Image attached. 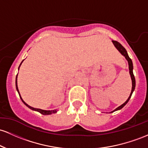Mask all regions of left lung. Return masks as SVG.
Returning a JSON list of instances; mask_svg holds the SVG:
<instances>
[{
  "label": "left lung",
  "instance_id": "obj_1",
  "mask_svg": "<svg viewBox=\"0 0 148 148\" xmlns=\"http://www.w3.org/2000/svg\"><path fill=\"white\" fill-rule=\"evenodd\" d=\"M112 42H113L114 45L115 46V47L117 48V49L119 50V52L121 53V54H122V55H124L125 56V58L127 59V60L128 61V63H129V73L131 75V77H132V92H131L130 94V96H129V97L128 98V99L127 101H125V103H124L122 105H121L120 106H119L118 108H117L115 109V110H114L113 111H112L111 112H114V111L116 110H120V109H122V108L124 107V106L126 105V104L127 103L128 101H129V99H130L131 96H132V94H133V92L134 91V89H135V87H136V80H135V77H134V73H133V63H132V59L129 58V55H128L127 54V50L125 49V48H124L123 46L122 45L120 44V43L117 42V41H115V40H112Z\"/></svg>",
  "mask_w": 148,
  "mask_h": 148
}]
</instances>
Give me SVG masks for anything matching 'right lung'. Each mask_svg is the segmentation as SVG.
I'll list each match as a JSON object with an SVG mask.
<instances>
[{
    "label": "right lung",
    "instance_id": "obj_1",
    "mask_svg": "<svg viewBox=\"0 0 148 148\" xmlns=\"http://www.w3.org/2000/svg\"><path fill=\"white\" fill-rule=\"evenodd\" d=\"M22 62H23V61H22ZM22 62H21V63H22ZM21 64H20V65H19V67H20ZM16 90H17V92H18V93H19V89H18V87H17V75H16ZM19 96H20V99H21V100L22 101V102L24 103L25 105H26V106H27V107H29L30 109H31V110L38 111V112H39L40 113H41V114H45V115H46V114H52V113H54V112H56V110H41V109L35 108L31 107V106H30L28 105V104H26V103H25L24 101H23V99H21L20 94H19Z\"/></svg>",
    "mask_w": 148,
    "mask_h": 148
}]
</instances>
